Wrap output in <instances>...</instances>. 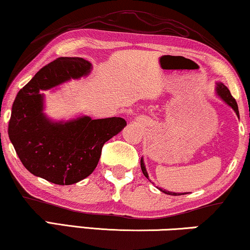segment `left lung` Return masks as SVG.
<instances>
[{"label":"left lung","mask_w":250,"mask_h":250,"mask_svg":"<svg viewBox=\"0 0 250 250\" xmlns=\"http://www.w3.org/2000/svg\"><path fill=\"white\" fill-rule=\"evenodd\" d=\"M216 94L220 97L222 100H223L225 104H227L229 107H231L232 109H233L235 114H237V116L239 117V109H238V104L237 102H235L234 98L232 97L230 91H229V88L225 86V85L223 83H216ZM141 169H142V173L145 174V176L146 177V179H149V175H148V172H146V165H145V160H143V158H141ZM158 189L162 191V192L166 193V194H169V196H180V194H187V193H177V192H170V191H167V190H163L160 189V188H158Z\"/></svg>","instance_id":"left-lung-1"}]
</instances>
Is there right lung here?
I'll return each mask as SVG.
<instances>
[{
  "mask_svg": "<svg viewBox=\"0 0 250 250\" xmlns=\"http://www.w3.org/2000/svg\"><path fill=\"white\" fill-rule=\"evenodd\" d=\"M90 61L61 57L46 64L17 94L9 122V138L22 165L35 176L59 186L84 180L97 167L102 146L126 126L125 119L88 116L54 122L44 114L46 91L87 76Z\"/></svg>",
  "mask_w": 250,
  "mask_h": 250,
  "instance_id": "obj_1",
  "label": "right lung"
}]
</instances>
